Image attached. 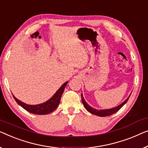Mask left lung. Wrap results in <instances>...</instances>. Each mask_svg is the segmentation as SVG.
Here are the masks:
<instances>
[{
  "mask_svg": "<svg viewBox=\"0 0 148 148\" xmlns=\"http://www.w3.org/2000/svg\"><path fill=\"white\" fill-rule=\"evenodd\" d=\"M130 97V95L129 97L127 98V99L124 101L122 103L119 105L118 106L115 107V108H113L111 109H108V110H97V109L92 108V107L90 106L87 103L86 101H85V100L84 99V97H83V95L82 93H81V101H82V103H83V106H84V107L85 108V109H86V110L88 111L89 112L92 113V114L97 115V116H99V117H106V116H110V115H112L115 113H116L117 111H118L122 108V107H123L124 105H125L126 103L127 102V101H128V99H129Z\"/></svg>",
  "mask_w": 148,
  "mask_h": 148,
  "instance_id": "1",
  "label": "left lung"
}]
</instances>
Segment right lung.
I'll return each instance as SVG.
<instances>
[{"mask_svg":"<svg viewBox=\"0 0 148 148\" xmlns=\"http://www.w3.org/2000/svg\"><path fill=\"white\" fill-rule=\"evenodd\" d=\"M68 81L63 83L61 85V87L57 90L56 93L52 96V97H51L47 101L37 105H29L21 101L18 100L13 95H13L14 99H15L17 103L22 107L23 109H25V110L29 111V112L37 115H47L53 112L58 107L61 98V95Z\"/></svg>","mask_w":148,"mask_h":148,"instance_id":"add662e5","label":"right lung"}]
</instances>
